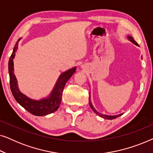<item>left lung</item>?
<instances>
[{
    "label": "left lung",
    "instance_id": "left-lung-1",
    "mask_svg": "<svg viewBox=\"0 0 153 153\" xmlns=\"http://www.w3.org/2000/svg\"><path fill=\"white\" fill-rule=\"evenodd\" d=\"M127 37H128V39H129V40H130V41L131 42H133V43L134 44V45H136L139 46V45H138V43L137 42H136V41L134 40V38H133L132 37H131V36H128ZM90 98H91V97H89V104H90V106H91V108H92V109H93V111H94V113H95L96 114L98 115V116H100V117H102V118H105V119H108V120H113V119H115V118H118V117L120 116L121 115H123V114H119V115H116V116H107V115L101 114H100V113L97 112V111H96L95 108L93 107V104H92V103H91V99H90Z\"/></svg>",
    "mask_w": 153,
    "mask_h": 153
}]
</instances>
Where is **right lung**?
<instances>
[{
  "label": "right lung",
  "mask_w": 153,
  "mask_h": 153,
  "mask_svg": "<svg viewBox=\"0 0 153 153\" xmlns=\"http://www.w3.org/2000/svg\"><path fill=\"white\" fill-rule=\"evenodd\" d=\"M19 40L20 39H19L17 42L14 46L13 52L10 56L9 62H8L10 85L12 95H13L16 101L21 106H23L29 113L35 115V116H42L51 114V113L56 111L59 108L65 85L69 79H70V77L76 72V68L70 69V70L66 71L60 75L56 83L55 87L49 95V97L44 98V99L39 100V101L31 100L19 91L17 85V81H16V77L14 74L13 58L15 56L16 49L18 47V42Z\"/></svg>",
  "instance_id": "obj_1"
}]
</instances>
